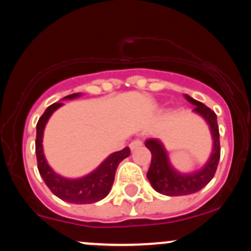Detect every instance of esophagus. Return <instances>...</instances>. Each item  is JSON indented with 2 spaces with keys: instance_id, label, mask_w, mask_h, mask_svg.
I'll use <instances>...</instances> for the list:
<instances>
[{
  "instance_id": "34e87169",
  "label": "esophagus",
  "mask_w": 251,
  "mask_h": 251,
  "mask_svg": "<svg viewBox=\"0 0 251 251\" xmlns=\"http://www.w3.org/2000/svg\"><path fill=\"white\" fill-rule=\"evenodd\" d=\"M142 145H143L142 140H140V139H134L133 142H131V144H129V149H131L132 151H133V150L139 149Z\"/></svg>"
}]
</instances>
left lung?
I'll return each mask as SVG.
<instances>
[{"instance_id": "8db88e82", "label": "left lung", "mask_w": 251, "mask_h": 251, "mask_svg": "<svg viewBox=\"0 0 251 251\" xmlns=\"http://www.w3.org/2000/svg\"><path fill=\"white\" fill-rule=\"evenodd\" d=\"M185 99L196 106L194 112L200 114L209 124L214 146L208 163L203 168L192 174H181L171 165L169 154L163 143L157 138H150L145 146L151 151V165L148 171V179L152 188L159 194L165 196H185L198 192L214 178L221 157L220 129L217 125V116L214 111L206 107L204 103L192 99L185 94Z\"/></svg>"}]
</instances>
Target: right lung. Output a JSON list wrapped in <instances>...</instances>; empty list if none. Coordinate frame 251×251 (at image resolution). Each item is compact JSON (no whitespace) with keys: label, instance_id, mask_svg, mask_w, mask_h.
Wrapping results in <instances>:
<instances>
[{"label":"right lung","instance_id":"right-lung-1","mask_svg":"<svg viewBox=\"0 0 251 251\" xmlns=\"http://www.w3.org/2000/svg\"><path fill=\"white\" fill-rule=\"evenodd\" d=\"M80 93H74L66 97L65 99H73L79 97ZM62 102H55L50 105L45 111L36 125V140H35V152L37 160V169L41 175L46 185L50 188L56 197L60 200L73 204H91L101 201L109 194L112 184L114 181V176L118 165L122 160L127 158L131 151L128 148L123 149L108 155L103 162L100 164L93 172L85 176V177L76 178V179H68L54 172L43 154L42 137L43 129L47 124L50 117L53 112L61 107Z\"/></svg>","mask_w":251,"mask_h":251}]
</instances>
